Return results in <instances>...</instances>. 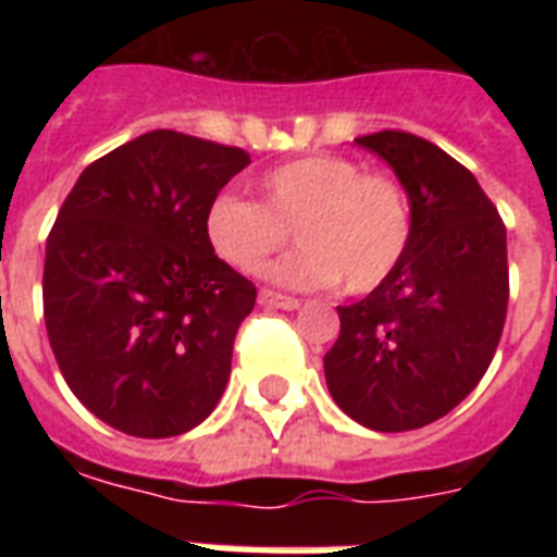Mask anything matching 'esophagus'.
Returning a JSON list of instances; mask_svg holds the SVG:
<instances>
[{
	"label": "esophagus",
	"mask_w": 557,
	"mask_h": 557,
	"mask_svg": "<svg viewBox=\"0 0 557 557\" xmlns=\"http://www.w3.org/2000/svg\"><path fill=\"white\" fill-rule=\"evenodd\" d=\"M260 306H265V309H286V312H292V309H297V306H300V300H297V297L277 295V292H269V288H262Z\"/></svg>",
	"instance_id": "obj_1"
}]
</instances>
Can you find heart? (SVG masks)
I'll return each instance as SVG.
<instances>
[{
    "label": "heart",
    "mask_w": 557,
    "mask_h": 557,
    "mask_svg": "<svg viewBox=\"0 0 557 557\" xmlns=\"http://www.w3.org/2000/svg\"><path fill=\"white\" fill-rule=\"evenodd\" d=\"M262 201L222 193L208 208V236L222 260L257 271L288 239L297 248L265 269L288 288L341 286L364 295L396 271L410 243V201L396 176L344 156H304L260 178Z\"/></svg>",
    "instance_id": "1"
}]
</instances>
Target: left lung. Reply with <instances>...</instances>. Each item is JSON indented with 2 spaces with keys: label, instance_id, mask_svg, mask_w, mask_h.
I'll use <instances>...</instances> for the list:
<instances>
[{
  "label": "left lung",
  "instance_id": "1",
  "mask_svg": "<svg viewBox=\"0 0 557 557\" xmlns=\"http://www.w3.org/2000/svg\"><path fill=\"white\" fill-rule=\"evenodd\" d=\"M401 182L410 243L381 286L338 306L341 335L323 356L335 405L370 431H416L480 384L509 306L506 225L480 182L419 135L356 138Z\"/></svg>",
  "mask_w": 557,
  "mask_h": 557
}]
</instances>
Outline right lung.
I'll return each mask as SVG.
<instances>
[{"mask_svg":"<svg viewBox=\"0 0 557 557\" xmlns=\"http://www.w3.org/2000/svg\"><path fill=\"white\" fill-rule=\"evenodd\" d=\"M239 147L152 129L83 170L46 243L42 312L72 393L115 431L178 436L225 393L257 288L213 253Z\"/></svg>","mask_w":557,"mask_h":557,"instance_id":"right-lung-1","label":"right lung"}]
</instances>
